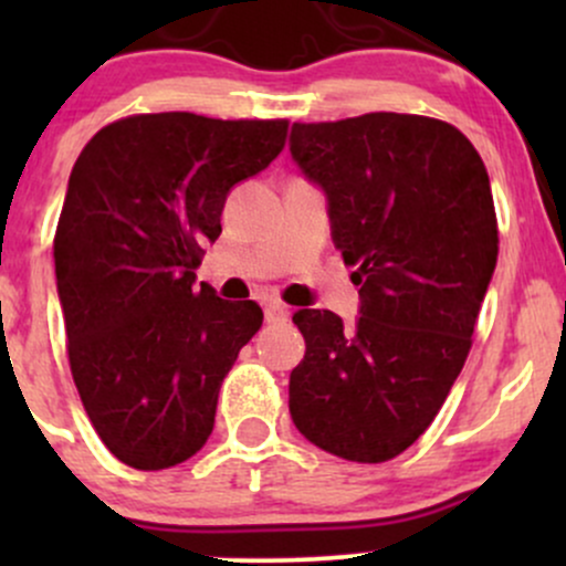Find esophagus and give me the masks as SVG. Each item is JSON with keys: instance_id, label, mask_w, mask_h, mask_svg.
I'll return each mask as SVG.
<instances>
[{"instance_id": "esophagus-1", "label": "esophagus", "mask_w": 566, "mask_h": 566, "mask_svg": "<svg viewBox=\"0 0 566 566\" xmlns=\"http://www.w3.org/2000/svg\"><path fill=\"white\" fill-rule=\"evenodd\" d=\"M287 319H290V308H287V305L279 303V301L265 303V322L276 324V322H287Z\"/></svg>"}]
</instances>
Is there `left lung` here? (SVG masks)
Returning <instances> with one entry per match:
<instances>
[{"label":"left lung","instance_id":"8db88e82","mask_svg":"<svg viewBox=\"0 0 566 566\" xmlns=\"http://www.w3.org/2000/svg\"><path fill=\"white\" fill-rule=\"evenodd\" d=\"M292 161L322 188L333 242L356 265L359 316H292V423L354 463H386L431 426L471 348L497 263L490 175L460 129L415 114L292 125Z\"/></svg>","mask_w":566,"mask_h":566}]
</instances>
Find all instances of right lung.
<instances>
[{
	"mask_svg": "<svg viewBox=\"0 0 566 566\" xmlns=\"http://www.w3.org/2000/svg\"><path fill=\"white\" fill-rule=\"evenodd\" d=\"M284 138V119L140 114L103 127L71 170L53 244L71 375L97 437L133 469L205 447L220 382L261 329V305L197 290L193 271L231 188Z\"/></svg>",
	"mask_w": 566,
	"mask_h": 566,
	"instance_id": "obj_1",
	"label": "right lung"
}]
</instances>
